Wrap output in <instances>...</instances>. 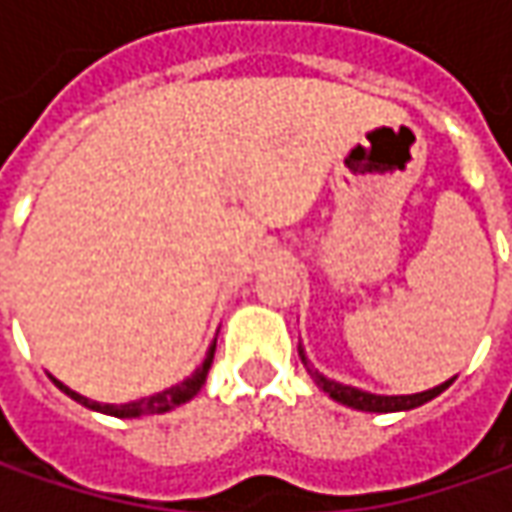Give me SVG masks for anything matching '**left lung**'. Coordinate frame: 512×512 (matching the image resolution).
Segmentation results:
<instances>
[{
	"label": "left lung",
	"instance_id": "1",
	"mask_svg": "<svg viewBox=\"0 0 512 512\" xmlns=\"http://www.w3.org/2000/svg\"><path fill=\"white\" fill-rule=\"evenodd\" d=\"M299 356H302V364L307 367L310 379L319 384V390H325L333 402L347 404V407H353V410H364V413H399V410L422 407V404H427L430 399H436L439 393H444L450 384L456 382V376H453V379H447V382H442L439 387H430V390H422V393H410V396H379V393H367V390H359V387H350V384L327 379L325 373H319V370L310 364V359L305 356V350H302V344H299Z\"/></svg>",
	"mask_w": 512,
	"mask_h": 512
}]
</instances>
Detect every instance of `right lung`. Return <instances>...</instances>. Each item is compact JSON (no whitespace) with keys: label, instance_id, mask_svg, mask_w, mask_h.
I'll return each instance as SVG.
<instances>
[{"label":"right lung","instance_id":"right-lung-1","mask_svg":"<svg viewBox=\"0 0 512 512\" xmlns=\"http://www.w3.org/2000/svg\"><path fill=\"white\" fill-rule=\"evenodd\" d=\"M213 353H216V339L213 344L207 347L205 353V362L199 364L190 376H187L185 382L173 384L168 390H162V393H153V396H145V399H136V402L128 404H105V402H93L88 396H82V393H76V390H70L68 384H62L59 379H53V384L62 390V393H68L73 402L85 404L90 410H96V413H108V416H116V419H139V416H153V413H168L173 407H179V404L190 402L199 390H202V384L207 379V370H210V364H213Z\"/></svg>","mask_w":512,"mask_h":512}]
</instances>
